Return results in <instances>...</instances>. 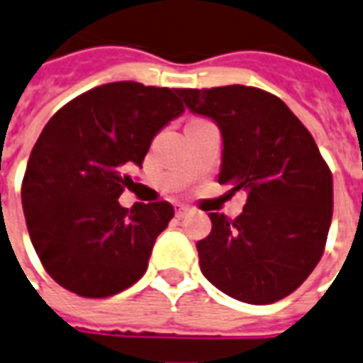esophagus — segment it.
Segmentation results:
<instances>
[{
    "mask_svg": "<svg viewBox=\"0 0 363 363\" xmlns=\"http://www.w3.org/2000/svg\"><path fill=\"white\" fill-rule=\"evenodd\" d=\"M187 212H189V208H187V206H184V204H178V206H176V216L178 218H184Z\"/></svg>",
    "mask_w": 363,
    "mask_h": 363,
    "instance_id": "esophagus-1",
    "label": "esophagus"
}]
</instances>
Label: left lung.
Returning a JSON list of instances; mask_svg holds the SVG:
<instances>
[{
	"mask_svg": "<svg viewBox=\"0 0 363 363\" xmlns=\"http://www.w3.org/2000/svg\"><path fill=\"white\" fill-rule=\"evenodd\" d=\"M191 113L222 132L218 182L247 191L230 220L211 212L197 243L201 272L222 293L272 304L298 289L318 266L333 216V178L312 133L279 97L250 88L178 89Z\"/></svg>",
	"mask_w": 363,
	"mask_h": 363,
	"instance_id": "obj_1",
	"label": "left lung"
}]
</instances>
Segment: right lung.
I'll list each match as a JSON object with an SVG mask.
<instances>
[{"label":"right lung","instance_id":"1","mask_svg":"<svg viewBox=\"0 0 363 363\" xmlns=\"http://www.w3.org/2000/svg\"><path fill=\"white\" fill-rule=\"evenodd\" d=\"M178 89L113 82L59 108L30 152L23 211L43 268L86 298L113 296L145 274L168 228L166 201L120 206L152 138L184 113Z\"/></svg>","mask_w":363,"mask_h":363}]
</instances>
